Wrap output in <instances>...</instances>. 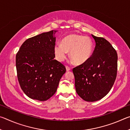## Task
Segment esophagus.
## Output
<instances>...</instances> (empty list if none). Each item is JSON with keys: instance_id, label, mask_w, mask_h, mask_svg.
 Listing matches in <instances>:
<instances>
[{"instance_id": "34e87169", "label": "esophagus", "mask_w": 130, "mask_h": 130, "mask_svg": "<svg viewBox=\"0 0 130 130\" xmlns=\"http://www.w3.org/2000/svg\"><path fill=\"white\" fill-rule=\"evenodd\" d=\"M66 70H67V72H68L70 70V68L69 67H68V66H66Z\"/></svg>"}]
</instances>
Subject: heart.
Instances as JSON below:
<instances>
[{
  "label": "heart",
  "mask_w": 130,
  "mask_h": 130,
  "mask_svg": "<svg viewBox=\"0 0 130 130\" xmlns=\"http://www.w3.org/2000/svg\"><path fill=\"white\" fill-rule=\"evenodd\" d=\"M93 43L89 37L78 34H70L62 39L61 43L54 46L56 58L62 62L67 57V52L76 65H81L89 60L93 52Z\"/></svg>",
  "instance_id": "1"
}]
</instances>
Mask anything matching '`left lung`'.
Segmentation results:
<instances>
[{
	"label": "left lung",
	"instance_id": "obj_1",
	"mask_svg": "<svg viewBox=\"0 0 130 130\" xmlns=\"http://www.w3.org/2000/svg\"><path fill=\"white\" fill-rule=\"evenodd\" d=\"M96 42L89 60L74 68L77 93L87 102H96L111 89L117 74L118 54L106 39L92 35Z\"/></svg>",
	"mask_w": 130,
	"mask_h": 130
}]
</instances>
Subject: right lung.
I'll return each mask as SVG.
<instances>
[{"instance_id":"right-lung-1","label":"right lung","mask_w":130,"mask_h":130,"mask_svg":"<svg viewBox=\"0 0 130 130\" xmlns=\"http://www.w3.org/2000/svg\"><path fill=\"white\" fill-rule=\"evenodd\" d=\"M56 32L52 30L27 39L16 55L19 84L32 99L43 102L53 96L66 72L64 66L54 59Z\"/></svg>"}]
</instances>
